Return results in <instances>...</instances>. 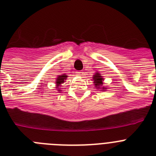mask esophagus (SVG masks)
Segmentation results:
<instances>
[{"label": "esophagus", "mask_w": 156, "mask_h": 156, "mask_svg": "<svg viewBox=\"0 0 156 156\" xmlns=\"http://www.w3.org/2000/svg\"><path fill=\"white\" fill-rule=\"evenodd\" d=\"M77 74L79 76H83V72H81V71H79V72H77Z\"/></svg>", "instance_id": "1"}]
</instances>
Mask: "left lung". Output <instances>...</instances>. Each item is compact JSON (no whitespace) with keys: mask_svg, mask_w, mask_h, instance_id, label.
Segmentation results:
<instances>
[{"mask_svg":"<svg viewBox=\"0 0 156 156\" xmlns=\"http://www.w3.org/2000/svg\"><path fill=\"white\" fill-rule=\"evenodd\" d=\"M93 80H94V85L95 87L97 88H101L100 86H101V85L103 84L102 83V80H103V78H101V74H99L98 73H95L94 76L93 77ZM102 89H104V87H102Z\"/></svg>","mask_w":156,"mask_h":156,"instance_id":"left-lung-1","label":"left lung"}]
</instances>
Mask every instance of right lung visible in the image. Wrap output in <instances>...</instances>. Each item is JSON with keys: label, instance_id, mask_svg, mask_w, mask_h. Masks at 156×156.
Returning a JSON list of instances; mask_svg holds the SVG:
<instances>
[{"label": "right lung", "instance_id": "add662e5", "mask_svg": "<svg viewBox=\"0 0 156 156\" xmlns=\"http://www.w3.org/2000/svg\"><path fill=\"white\" fill-rule=\"evenodd\" d=\"M66 77H67V76H66L65 74L58 76V77L57 78V80H56V83H57L58 86L62 83H64L65 80H66Z\"/></svg>", "mask_w": 156, "mask_h": 156}]
</instances>
